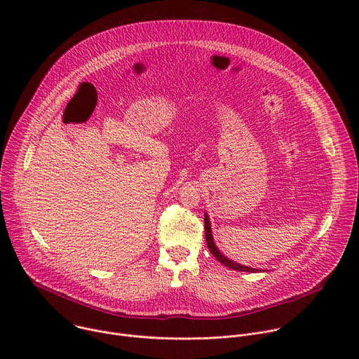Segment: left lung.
Returning a JSON list of instances; mask_svg holds the SVG:
<instances>
[{"label":"left lung","mask_w":359,"mask_h":359,"mask_svg":"<svg viewBox=\"0 0 359 359\" xmlns=\"http://www.w3.org/2000/svg\"><path fill=\"white\" fill-rule=\"evenodd\" d=\"M204 231H206V243H208V247L210 250V252L215 255V257L217 259V262H220L222 264H224L226 267L229 269H233L236 271H248V273H255L257 270L255 269H250V267H245V266H240L237 263H233L231 260L226 259L224 255L217 250V247L215 245V241H213V236H212V229H210V223H209V217L208 215H204Z\"/></svg>","instance_id":"8db88e82"}]
</instances>
